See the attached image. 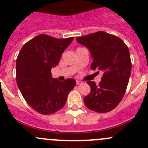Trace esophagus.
<instances>
[{
	"label": "esophagus",
	"mask_w": 148,
	"mask_h": 148,
	"mask_svg": "<svg viewBox=\"0 0 148 148\" xmlns=\"http://www.w3.org/2000/svg\"><path fill=\"white\" fill-rule=\"evenodd\" d=\"M76 83H77V85H79V84H82V82L79 81V80H77V81H76Z\"/></svg>",
	"instance_id": "esophagus-1"
}]
</instances>
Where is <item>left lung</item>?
Listing matches in <instances>:
<instances>
[{
    "label": "left lung",
    "instance_id": "left-lung-1",
    "mask_svg": "<svg viewBox=\"0 0 148 148\" xmlns=\"http://www.w3.org/2000/svg\"><path fill=\"white\" fill-rule=\"evenodd\" d=\"M77 41L90 51L91 69L103 72L98 86L95 82H86L91 92L84 102L92 111L108 112L121 102L129 82L132 69L129 49L119 37L104 31L77 37Z\"/></svg>",
    "mask_w": 148,
    "mask_h": 148
}]
</instances>
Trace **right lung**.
I'll list each match as a JSON object with an SVG mask.
<instances>
[{"label": "right lung", "mask_w": 148, "mask_h": 148, "mask_svg": "<svg viewBox=\"0 0 148 148\" xmlns=\"http://www.w3.org/2000/svg\"><path fill=\"white\" fill-rule=\"evenodd\" d=\"M74 39L40 34L24 44L16 59L17 85L28 105L41 114L56 112L65 105L75 86L74 79L63 82L52 78L51 70Z\"/></svg>", "instance_id": "add662e5"}]
</instances>
